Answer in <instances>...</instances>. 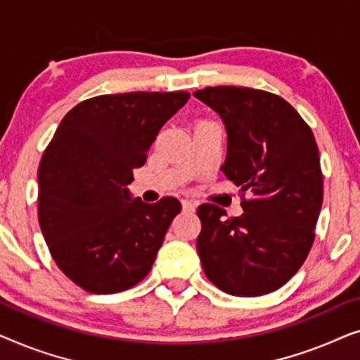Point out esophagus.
<instances>
[{"instance_id": "esophagus-1", "label": "esophagus", "mask_w": 360, "mask_h": 360, "mask_svg": "<svg viewBox=\"0 0 360 360\" xmlns=\"http://www.w3.org/2000/svg\"><path fill=\"white\" fill-rule=\"evenodd\" d=\"M181 208H184L186 213H191V211H195L196 203L193 200H181Z\"/></svg>"}]
</instances>
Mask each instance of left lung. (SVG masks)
Returning <instances> with one entry per match:
<instances>
[{
	"mask_svg": "<svg viewBox=\"0 0 360 360\" xmlns=\"http://www.w3.org/2000/svg\"><path fill=\"white\" fill-rule=\"evenodd\" d=\"M223 120L228 154L221 167L240 186L244 213L226 219L219 206H198L196 239L206 277L234 297H260L288 282L314 240L323 205L319 152L309 126L272 93L208 86L193 93Z\"/></svg>",
	"mask_w": 360,
	"mask_h": 360,
	"instance_id": "1",
	"label": "left lung"
}]
</instances>
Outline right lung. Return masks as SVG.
Instances as JSON below:
<instances>
[{
	"label": "right lung",
	"instance_id": "1",
	"mask_svg": "<svg viewBox=\"0 0 360 360\" xmlns=\"http://www.w3.org/2000/svg\"><path fill=\"white\" fill-rule=\"evenodd\" d=\"M186 91H132L82 101L65 115L39 165V224L58 269L91 293H116L149 274L176 198H132L162 126Z\"/></svg>",
	"mask_w": 360,
	"mask_h": 360
}]
</instances>
